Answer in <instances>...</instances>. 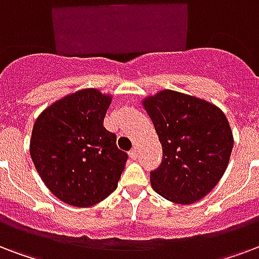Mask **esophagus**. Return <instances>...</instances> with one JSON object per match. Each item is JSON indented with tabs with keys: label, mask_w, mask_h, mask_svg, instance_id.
<instances>
[{
	"label": "esophagus",
	"mask_w": 259,
	"mask_h": 259,
	"mask_svg": "<svg viewBox=\"0 0 259 259\" xmlns=\"http://www.w3.org/2000/svg\"><path fill=\"white\" fill-rule=\"evenodd\" d=\"M129 156L132 157V160H136L138 157V151H137V148H133L132 151L129 152Z\"/></svg>",
	"instance_id": "34e87169"
}]
</instances>
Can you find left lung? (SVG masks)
<instances>
[{"mask_svg": "<svg viewBox=\"0 0 259 259\" xmlns=\"http://www.w3.org/2000/svg\"><path fill=\"white\" fill-rule=\"evenodd\" d=\"M163 148L153 190L175 204L204 198L226 172L234 148L227 116L204 99L164 90L143 100Z\"/></svg>", "mask_w": 259, "mask_h": 259, "instance_id": "1", "label": "left lung"}]
</instances>
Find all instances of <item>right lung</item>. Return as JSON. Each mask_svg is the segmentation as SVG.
<instances>
[{
	"label": "right lung",
	"mask_w": 259,
	"mask_h": 259,
	"mask_svg": "<svg viewBox=\"0 0 259 259\" xmlns=\"http://www.w3.org/2000/svg\"><path fill=\"white\" fill-rule=\"evenodd\" d=\"M111 95L85 88L49 106L33 123L29 155L47 189L62 202L88 208L118 187L127 155L103 126Z\"/></svg>",
	"instance_id": "1"
}]
</instances>
